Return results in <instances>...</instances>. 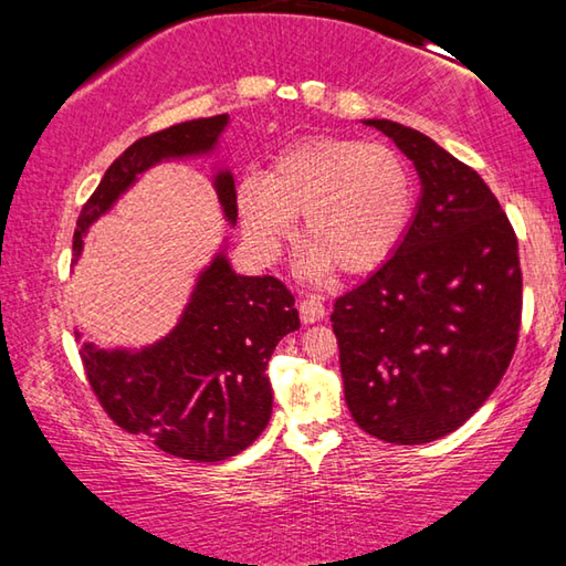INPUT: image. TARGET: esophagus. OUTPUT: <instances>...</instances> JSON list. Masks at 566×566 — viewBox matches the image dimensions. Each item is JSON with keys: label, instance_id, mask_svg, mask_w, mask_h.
Listing matches in <instances>:
<instances>
[{"label": "esophagus", "instance_id": "esophagus-1", "mask_svg": "<svg viewBox=\"0 0 566 566\" xmlns=\"http://www.w3.org/2000/svg\"><path fill=\"white\" fill-rule=\"evenodd\" d=\"M324 314H327V310H324V304L319 296H310V300H302L300 302V317L304 324H314L319 322Z\"/></svg>", "mask_w": 566, "mask_h": 566}]
</instances>
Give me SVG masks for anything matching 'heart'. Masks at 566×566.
Returning <instances> with one entry per match:
<instances>
[{"label": "heart", "instance_id": "1", "mask_svg": "<svg viewBox=\"0 0 566 566\" xmlns=\"http://www.w3.org/2000/svg\"><path fill=\"white\" fill-rule=\"evenodd\" d=\"M415 179L387 145L352 137H306L276 151L270 169L237 185V212L249 244L274 260L302 217L306 270H375L407 234Z\"/></svg>", "mask_w": 566, "mask_h": 566}]
</instances>
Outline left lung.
Wrapping results in <instances>:
<instances>
[{
    "label": "left lung",
    "mask_w": 566,
    "mask_h": 566,
    "mask_svg": "<svg viewBox=\"0 0 566 566\" xmlns=\"http://www.w3.org/2000/svg\"><path fill=\"white\" fill-rule=\"evenodd\" d=\"M364 124L415 161L421 197L395 254L334 302L344 399L367 434L427 444L462 427L510 367L520 244L472 167L405 124Z\"/></svg>",
    "instance_id": "8db88e82"
}]
</instances>
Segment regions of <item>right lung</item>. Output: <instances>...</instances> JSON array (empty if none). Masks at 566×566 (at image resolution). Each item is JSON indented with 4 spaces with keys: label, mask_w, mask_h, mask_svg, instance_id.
<instances>
[{
    "label": "right lung",
    "mask_w": 566,
    "mask_h": 566,
    "mask_svg": "<svg viewBox=\"0 0 566 566\" xmlns=\"http://www.w3.org/2000/svg\"><path fill=\"white\" fill-rule=\"evenodd\" d=\"M227 122V114L181 122L124 149L76 219L74 262L94 219L109 212L142 171L165 159L209 155ZM214 189L227 222L234 224L232 171H217ZM294 329H300V312L292 292L270 274H237L219 252L199 274L177 327L165 339L137 352L84 342L80 354L92 391L124 432L149 437L171 457L222 462L270 424L266 364L280 339Z\"/></svg>",
    "instance_id": "1"
}]
</instances>
